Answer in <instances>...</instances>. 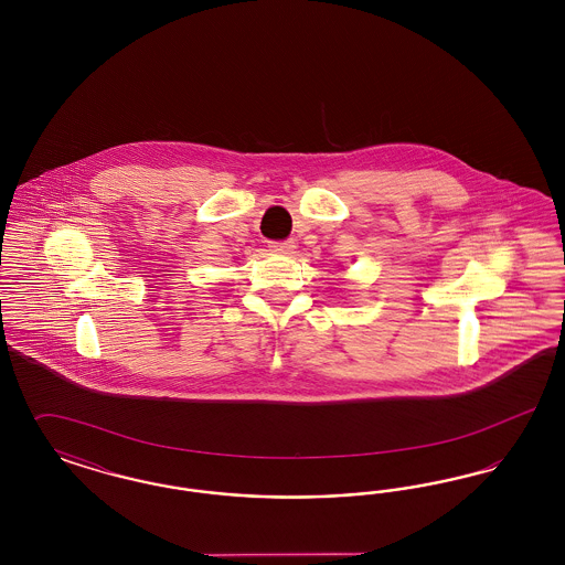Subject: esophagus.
<instances>
[{"label": "esophagus", "instance_id": "34e87169", "mask_svg": "<svg viewBox=\"0 0 565 565\" xmlns=\"http://www.w3.org/2000/svg\"><path fill=\"white\" fill-rule=\"evenodd\" d=\"M269 247L273 252H277V254H290L296 245L292 239H286V242H270Z\"/></svg>", "mask_w": 565, "mask_h": 565}]
</instances>
